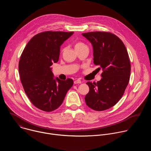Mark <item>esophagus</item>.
<instances>
[{
  "mask_svg": "<svg viewBox=\"0 0 151 151\" xmlns=\"http://www.w3.org/2000/svg\"><path fill=\"white\" fill-rule=\"evenodd\" d=\"M81 82H81L80 80H78H78H76V81H74V83H75V84H77V83H81Z\"/></svg>",
  "mask_w": 151,
  "mask_h": 151,
  "instance_id": "34e87169",
  "label": "esophagus"
}]
</instances>
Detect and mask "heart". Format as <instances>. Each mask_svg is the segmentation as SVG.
Wrapping results in <instances>:
<instances>
[{"label":"heart","mask_w":151,"mask_h":151,"mask_svg":"<svg viewBox=\"0 0 151 151\" xmlns=\"http://www.w3.org/2000/svg\"><path fill=\"white\" fill-rule=\"evenodd\" d=\"M83 45H84L82 44V42H77L76 44H75V48H78L81 47H82Z\"/></svg>","instance_id":"1"}]
</instances>
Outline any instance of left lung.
<instances>
[{"mask_svg":"<svg viewBox=\"0 0 151 151\" xmlns=\"http://www.w3.org/2000/svg\"><path fill=\"white\" fill-rule=\"evenodd\" d=\"M82 35L92 44L94 64L103 70L100 81L87 82L90 91L85 96V103L97 111L108 109L121 99L129 82L131 64L127 49L122 41L111 33Z\"/></svg>","mask_w":151,"mask_h":151,"instance_id":"1","label":"left lung"}]
</instances>
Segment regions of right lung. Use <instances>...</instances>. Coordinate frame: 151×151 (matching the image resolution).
<instances>
[{
    "label": "right lung",
    "mask_w": 151,
    "mask_h": 151,
    "mask_svg": "<svg viewBox=\"0 0 151 151\" xmlns=\"http://www.w3.org/2000/svg\"><path fill=\"white\" fill-rule=\"evenodd\" d=\"M73 32L47 31L37 34L21 55L18 70L24 91L37 108L51 112L62 104L73 81L54 78L51 66L59 59L60 47Z\"/></svg>",
    "instance_id": "add662e5"
}]
</instances>
